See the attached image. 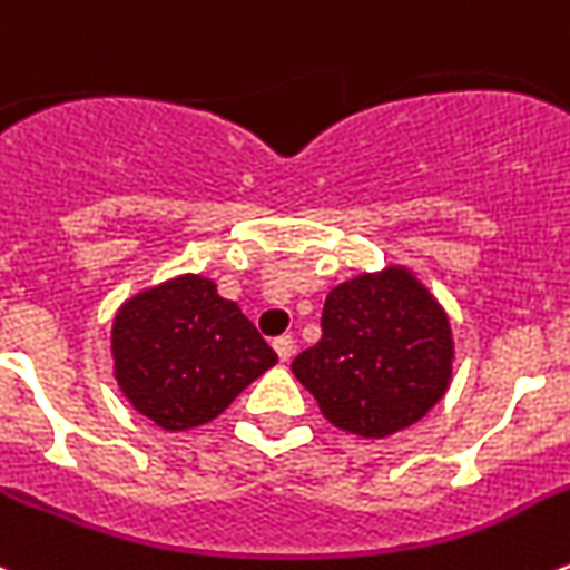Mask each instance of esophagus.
<instances>
[{"label":"esophagus","instance_id":"obj_1","mask_svg":"<svg viewBox=\"0 0 570 570\" xmlns=\"http://www.w3.org/2000/svg\"><path fill=\"white\" fill-rule=\"evenodd\" d=\"M273 348H275V352H278L281 361L286 363L292 355H295V341H292V335H281V337H275Z\"/></svg>","mask_w":570,"mask_h":570}]
</instances>
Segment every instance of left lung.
Listing matches in <instances>:
<instances>
[{
    "label": "left lung",
    "instance_id": "obj_1",
    "mask_svg": "<svg viewBox=\"0 0 570 570\" xmlns=\"http://www.w3.org/2000/svg\"><path fill=\"white\" fill-rule=\"evenodd\" d=\"M323 337L292 372L335 429L383 440L449 392L454 335L429 286L403 264L343 281L323 304Z\"/></svg>",
    "mask_w": 570,
    "mask_h": 570
}]
</instances>
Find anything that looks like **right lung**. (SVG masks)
I'll return each instance as SVG.
<instances>
[{
	"label": "right lung",
	"mask_w": 570,
	"mask_h": 570,
	"mask_svg": "<svg viewBox=\"0 0 570 570\" xmlns=\"http://www.w3.org/2000/svg\"><path fill=\"white\" fill-rule=\"evenodd\" d=\"M110 355L121 394L164 432L215 420L278 363L240 306L193 273L127 297L112 317Z\"/></svg>",
	"instance_id": "add662e5"
}]
</instances>
